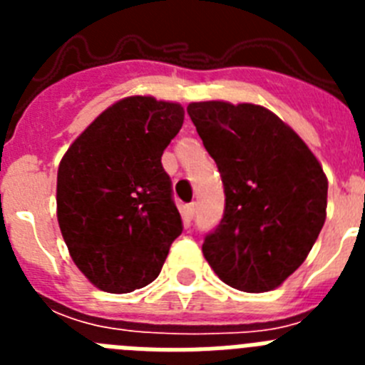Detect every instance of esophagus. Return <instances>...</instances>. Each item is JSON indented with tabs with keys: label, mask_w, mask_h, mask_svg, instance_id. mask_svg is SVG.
Returning <instances> with one entry per match:
<instances>
[{
	"label": "esophagus",
	"mask_w": 365,
	"mask_h": 365,
	"mask_svg": "<svg viewBox=\"0 0 365 365\" xmlns=\"http://www.w3.org/2000/svg\"><path fill=\"white\" fill-rule=\"evenodd\" d=\"M193 215H195V205L190 202V205H186L185 208H182V217H185L186 222H190L193 219Z\"/></svg>",
	"instance_id": "34e87169"
}]
</instances>
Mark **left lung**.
<instances>
[{"label": "left lung", "mask_w": 365, "mask_h": 365, "mask_svg": "<svg viewBox=\"0 0 365 365\" xmlns=\"http://www.w3.org/2000/svg\"><path fill=\"white\" fill-rule=\"evenodd\" d=\"M188 115L225 186V214L202 254L237 291H272L318 240L327 177L294 130L261 106L193 102Z\"/></svg>", "instance_id": "obj_1"}]
</instances>
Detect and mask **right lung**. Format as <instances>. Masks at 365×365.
<instances>
[{"mask_svg":"<svg viewBox=\"0 0 365 365\" xmlns=\"http://www.w3.org/2000/svg\"><path fill=\"white\" fill-rule=\"evenodd\" d=\"M185 109L128 96L95 118L58 168L56 206L74 265L100 291L124 294L159 276L182 232L160 157Z\"/></svg>","mask_w":365,"mask_h":365,"instance_id":"add662e5","label":"right lung"}]
</instances>
